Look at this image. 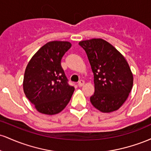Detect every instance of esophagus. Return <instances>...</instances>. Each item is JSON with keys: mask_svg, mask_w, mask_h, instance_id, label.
Masks as SVG:
<instances>
[{"mask_svg": "<svg viewBox=\"0 0 151 151\" xmlns=\"http://www.w3.org/2000/svg\"><path fill=\"white\" fill-rule=\"evenodd\" d=\"M84 81H83V80H80L79 81V82H78V86H79V87H81V86H82L83 85H84Z\"/></svg>", "mask_w": 151, "mask_h": 151, "instance_id": "esophagus-1", "label": "esophagus"}]
</instances>
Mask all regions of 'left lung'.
I'll return each instance as SVG.
<instances>
[{"instance_id": "1", "label": "left lung", "mask_w": 151, "mask_h": 151, "mask_svg": "<svg viewBox=\"0 0 151 151\" xmlns=\"http://www.w3.org/2000/svg\"><path fill=\"white\" fill-rule=\"evenodd\" d=\"M79 45L85 50L93 73L91 104L104 113L118 110L133 87V74L125 58L104 40H88Z\"/></svg>"}]
</instances>
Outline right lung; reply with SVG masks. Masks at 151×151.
<instances>
[{"label": "right lung", "instance_id": "obj_1", "mask_svg": "<svg viewBox=\"0 0 151 151\" xmlns=\"http://www.w3.org/2000/svg\"><path fill=\"white\" fill-rule=\"evenodd\" d=\"M72 46L65 41L46 43L33 55L25 69L23 90L39 112L60 113L68 104L74 91L61 65V60Z\"/></svg>", "mask_w": 151, "mask_h": 151}]
</instances>
